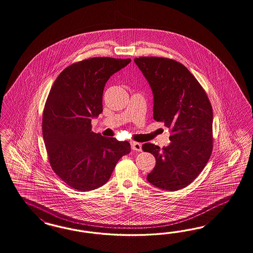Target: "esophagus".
<instances>
[{"instance_id":"obj_1","label":"esophagus","mask_w":253,"mask_h":253,"mask_svg":"<svg viewBox=\"0 0 253 253\" xmlns=\"http://www.w3.org/2000/svg\"><path fill=\"white\" fill-rule=\"evenodd\" d=\"M131 149L135 151H142V145L137 142H132L131 143Z\"/></svg>"}]
</instances>
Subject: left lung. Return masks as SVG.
<instances>
[{
    "label": "left lung",
    "instance_id": "obj_1",
    "mask_svg": "<svg viewBox=\"0 0 253 253\" xmlns=\"http://www.w3.org/2000/svg\"><path fill=\"white\" fill-rule=\"evenodd\" d=\"M135 64L153 93V118L171 129L169 146L146 143L156 166L148 174L149 183L166 191H178L198 176L213 148V111L197 79L180 62L158 57L135 58Z\"/></svg>",
    "mask_w": 253,
    "mask_h": 253
}]
</instances>
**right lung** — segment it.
<instances>
[{"label": "right lung", "instance_id": "add662e5", "mask_svg": "<svg viewBox=\"0 0 253 253\" xmlns=\"http://www.w3.org/2000/svg\"><path fill=\"white\" fill-rule=\"evenodd\" d=\"M131 59L96 57L61 72L47 96L42 130L53 171L79 192L108 181L119 160L130 153L128 141L91 131V119L103 112L105 83Z\"/></svg>", "mask_w": 253, "mask_h": 253}]
</instances>
